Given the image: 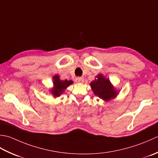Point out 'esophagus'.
I'll return each instance as SVG.
<instances>
[{"label":"esophagus","instance_id":"34e87169","mask_svg":"<svg viewBox=\"0 0 158 158\" xmlns=\"http://www.w3.org/2000/svg\"><path fill=\"white\" fill-rule=\"evenodd\" d=\"M75 81L77 83H82L84 82V79L81 78V77H77L75 80Z\"/></svg>","mask_w":158,"mask_h":158}]
</instances>
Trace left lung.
<instances>
[{"instance_id": "obj_1", "label": "left lung", "mask_w": 158, "mask_h": 158, "mask_svg": "<svg viewBox=\"0 0 158 158\" xmlns=\"http://www.w3.org/2000/svg\"><path fill=\"white\" fill-rule=\"evenodd\" d=\"M93 93L96 96L103 100L108 102L114 98L118 94L108 78H106L102 74H99L96 78L90 83Z\"/></svg>"}]
</instances>
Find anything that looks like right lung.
Wrapping results in <instances>:
<instances>
[{
    "mask_svg": "<svg viewBox=\"0 0 158 158\" xmlns=\"http://www.w3.org/2000/svg\"><path fill=\"white\" fill-rule=\"evenodd\" d=\"M73 84L72 80H61L59 75L53 76V85L54 87L51 89V93L54 98L59 97L62 94L67 87Z\"/></svg>",
    "mask_w": 158,
    "mask_h": 158,
    "instance_id": "right-lung-1",
    "label": "right lung"
}]
</instances>
